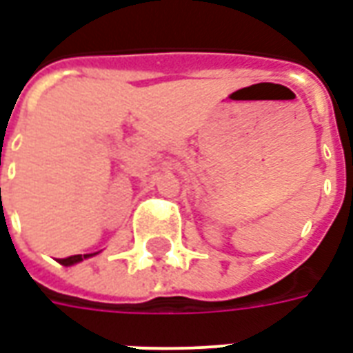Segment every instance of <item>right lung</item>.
<instances>
[{
	"instance_id": "right-lung-1",
	"label": "right lung",
	"mask_w": 353,
	"mask_h": 353,
	"mask_svg": "<svg viewBox=\"0 0 353 353\" xmlns=\"http://www.w3.org/2000/svg\"><path fill=\"white\" fill-rule=\"evenodd\" d=\"M96 253H88V255H73V257H65V259H60V263L64 266H70V265H75V263H81L83 259H87V257H92Z\"/></svg>"
}]
</instances>
